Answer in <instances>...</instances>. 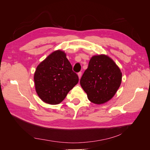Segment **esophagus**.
Wrapping results in <instances>:
<instances>
[{"label": "esophagus", "instance_id": "obj_1", "mask_svg": "<svg viewBox=\"0 0 150 150\" xmlns=\"http://www.w3.org/2000/svg\"><path fill=\"white\" fill-rule=\"evenodd\" d=\"M78 75L79 76V78L80 79L81 78V76H82V72H79L78 73Z\"/></svg>", "mask_w": 150, "mask_h": 150}]
</instances>
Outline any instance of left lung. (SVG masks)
Returning a JSON list of instances; mask_svg holds the SVG:
<instances>
[{"label":"left lung","instance_id":"obj_1","mask_svg":"<svg viewBox=\"0 0 150 150\" xmlns=\"http://www.w3.org/2000/svg\"><path fill=\"white\" fill-rule=\"evenodd\" d=\"M121 79L120 68L111 58L105 55L94 56L90 59L80 84L89 100L99 104L114 96L120 88Z\"/></svg>","mask_w":150,"mask_h":150}]
</instances>
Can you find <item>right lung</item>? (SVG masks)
<instances>
[{
    "label": "right lung",
    "mask_w": 150,
    "mask_h": 150,
    "mask_svg": "<svg viewBox=\"0 0 150 150\" xmlns=\"http://www.w3.org/2000/svg\"><path fill=\"white\" fill-rule=\"evenodd\" d=\"M34 79L38 96L50 104L62 102L79 81L78 76L72 71L66 54L59 50L40 63Z\"/></svg>",
    "instance_id": "1"
}]
</instances>
